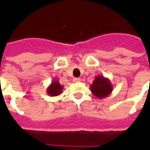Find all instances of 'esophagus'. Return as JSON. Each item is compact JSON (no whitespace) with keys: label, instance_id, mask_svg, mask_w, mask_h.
Returning <instances> with one entry per match:
<instances>
[{"label":"esophagus","instance_id":"obj_1","mask_svg":"<svg viewBox=\"0 0 150 150\" xmlns=\"http://www.w3.org/2000/svg\"><path fill=\"white\" fill-rule=\"evenodd\" d=\"M73 81H74V82H79L81 81V79H79V78H75L73 79Z\"/></svg>","mask_w":150,"mask_h":150}]
</instances>
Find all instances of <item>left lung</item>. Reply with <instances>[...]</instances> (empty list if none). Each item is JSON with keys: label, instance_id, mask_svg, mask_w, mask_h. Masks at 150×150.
<instances>
[{"label": "left lung", "instance_id": "obj_1", "mask_svg": "<svg viewBox=\"0 0 150 150\" xmlns=\"http://www.w3.org/2000/svg\"><path fill=\"white\" fill-rule=\"evenodd\" d=\"M90 90L96 98L102 100L111 93L113 86L108 78L103 77V75H96L93 84L90 85Z\"/></svg>", "mask_w": 150, "mask_h": 150}]
</instances>
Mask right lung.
Segmentation results:
<instances>
[{"label":"right lung","instance_id":"right-lung-1","mask_svg":"<svg viewBox=\"0 0 150 150\" xmlns=\"http://www.w3.org/2000/svg\"><path fill=\"white\" fill-rule=\"evenodd\" d=\"M63 91V86L57 79L53 80L47 89V93L50 96H57L61 95Z\"/></svg>","mask_w":150,"mask_h":150}]
</instances>
